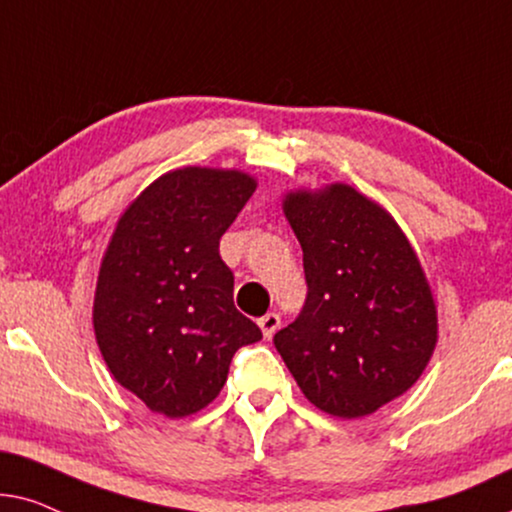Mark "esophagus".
<instances>
[{
    "instance_id": "34e87169",
    "label": "esophagus",
    "mask_w": 512,
    "mask_h": 512,
    "mask_svg": "<svg viewBox=\"0 0 512 512\" xmlns=\"http://www.w3.org/2000/svg\"><path fill=\"white\" fill-rule=\"evenodd\" d=\"M260 327L264 339H271L276 335L278 327H281V316H278V313H267V316L260 318Z\"/></svg>"
}]
</instances>
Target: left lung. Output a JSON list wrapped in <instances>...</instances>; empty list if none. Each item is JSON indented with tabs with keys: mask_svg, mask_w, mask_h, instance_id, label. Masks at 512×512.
Returning <instances> with one entry per match:
<instances>
[{
	"mask_svg": "<svg viewBox=\"0 0 512 512\" xmlns=\"http://www.w3.org/2000/svg\"><path fill=\"white\" fill-rule=\"evenodd\" d=\"M283 213L309 292L276 349L318 410L367 417L412 388L433 356L431 285L398 222L349 185L295 189Z\"/></svg>",
	"mask_w": 512,
	"mask_h": 512,
	"instance_id": "1",
	"label": "left lung"
}]
</instances>
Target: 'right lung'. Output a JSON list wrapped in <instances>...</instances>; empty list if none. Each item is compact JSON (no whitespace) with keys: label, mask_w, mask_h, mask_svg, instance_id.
Returning a JSON list of instances; mask_svg holds the SVG:
<instances>
[{"label":"right lung","mask_w":512,"mask_h":512,"mask_svg":"<svg viewBox=\"0 0 512 512\" xmlns=\"http://www.w3.org/2000/svg\"><path fill=\"white\" fill-rule=\"evenodd\" d=\"M241 170L187 166L154 180L102 255L93 330L109 372L152 412L189 417L220 395L262 330L234 306L220 238L255 192Z\"/></svg>","instance_id":"1"}]
</instances>
